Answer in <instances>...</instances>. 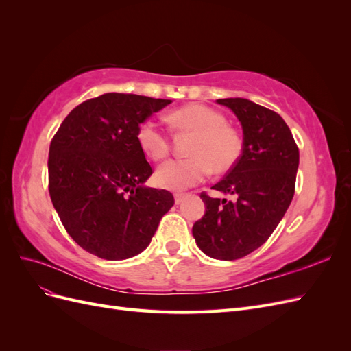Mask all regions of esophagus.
Instances as JSON below:
<instances>
[{
    "label": "esophagus",
    "mask_w": 351,
    "mask_h": 351,
    "mask_svg": "<svg viewBox=\"0 0 351 351\" xmlns=\"http://www.w3.org/2000/svg\"><path fill=\"white\" fill-rule=\"evenodd\" d=\"M184 195L183 193H176L174 195V200H176V205H180V204H182V202L184 200Z\"/></svg>",
    "instance_id": "esophagus-1"
}]
</instances>
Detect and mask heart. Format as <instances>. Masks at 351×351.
<instances>
[{"label":"heart","mask_w":351,"mask_h":351,"mask_svg":"<svg viewBox=\"0 0 351 351\" xmlns=\"http://www.w3.org/2000/svg\"><path fill=\"white\" fill-rule=\"evenodd\" d=\"M169 121L180 133L193 134L183 159H173L156 169L155 180L159 187L183 190L200 183L210 168L217 174L227 173L234 167L243 152L240 133L227 124L226 115L206 107L192 104L180 107L169 114ZM141 151L152 161H161L171 147V141L161 124L149 119L136 132Z\"/></svg>","instance_id":"heart-1"}]
</instances>
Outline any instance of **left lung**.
I'll use <instances>...</instances> for the list:
<instances>
[{"label": "left lung", "instance_id": "obj_1", "mask_svg": "<svg viewBox=\"0 0 351 351\" xmlns=\"http://www.w3.org/2000/svg\"><path fill=\"white\" fill-rule=\"evenodd\" d=\"M243 127L239 162L210 189L234 195L236 200L210 197L202 192L205 215L195 222L199 249L221 261H236L269 239L294 196L299 168L297 147L281 115L249 99H218Z\"/></svg>", "mask_w": 351, "mask_h": 351}]
</instances>
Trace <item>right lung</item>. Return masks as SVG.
I'll use <instances>...</instances> for the list:
<instances>
[{"label": "right lung", "instance_id": "obj_1", "mask_svg": "<svg viewBox=\"0 0 351 351\" xmlns=\"http://www.w3.org/2000/svg\"><path fill=\"white\" fill-rule=\"evenodd\" d=\"M171 104L133 93H104L77 105L49 145L48 189L70 237L101 259L143 252L174 205L136 141L139 125Z\"/></svg>", "mask_w": 351, "mask_h": 351}]
</instances>
